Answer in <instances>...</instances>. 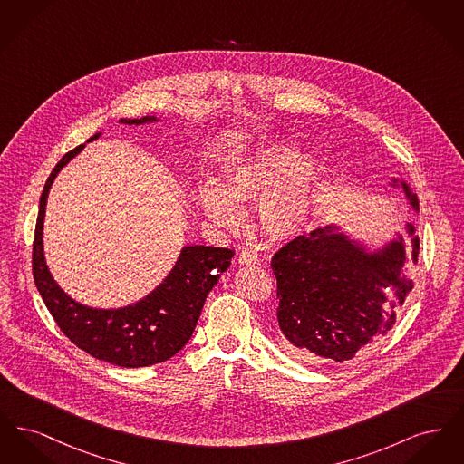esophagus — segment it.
<instances>
[{
  "instance_id": "esophagus-1",
  "label": "esophagus",
  "mask_w": 464,
  "mask_h": 464,
  "mask_svg": "<svg viewBox=\"0 0 464 464\" xmlns=\"http://www.w3.org/2000/svg\"><path fill=\"white\" fill-rule=\"evenodd\" d=\"M238 263L240 265H257L259 259H257V254L250 248H242L240 254H238Z\"/></svg>"
}]
</instances>
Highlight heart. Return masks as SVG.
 <instances>
[{"label": "heart", "mask_w": 464, "mask_h": 464, "mask_svg": "<svg viewBox=\"0 0 464 464\" xmlns=\"http://www.w3.org/2000/svg\"><path fill=\"white\" fill-rule=\"evenodd\" d=\"M316 160L295 158V148L276 142L233 167L221 186L205 182L198 189L203 214L224 229L242 224L238 205L257 203V222L273 240H288L308 226L314 207Z\"/></svg>", "instance_id": "1"}]
</instances>
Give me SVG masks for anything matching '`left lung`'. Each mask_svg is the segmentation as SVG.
Returning a JSON list of instances; mask_svg holds the SVG:
<instances>
[{"label":"left lung","mask_w":464,"mask_h":464,"mask_svg":"<svg viewBox=\"0 0 464 464\" xmlns=\"http://www.w3.org/2000/svg\"><path fill=\"white\" fill-rule=\"evenodd\" d=\"M397 179H393V186ZM411 205L418 198L401 182ZM412 261L418 263L420 238L412 224ZM409 252L403 238L381 252L365 248L325 226L285 243L271 259L276 278L278 325L288 352L346 362L384 337L397 322L412 284L403 275Z\"/></svg>","instance_id":"obj_1"}]
</instances>
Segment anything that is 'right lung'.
<instances>
[{
  "mask_svg": "<svg viewBox=\"0 0 464 464\" xmlns=\"http://www.w3.org/2000/svg\"><path fill=\"white\" fill-rule=\"evenodd\" d=\"M155 120V116H144L120 121L140 125ZM99 135L95 133L90 140ZM83 148L85 144H80L63 156L44 182L33 242L34 284L59 329L85 353L127 369L161 363L180 352L193 335L205 299L231 265L235 252L222 246H184L169 276L132 306L93 309L72 301L55 284L44 263V219L53 179Z\"/></svg>",
  "mask_w": 464,
  "mask_h": 464,
  "instance_id": "1",
  "label": "right lung"
}]
</instances>
